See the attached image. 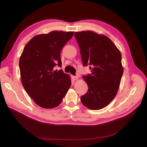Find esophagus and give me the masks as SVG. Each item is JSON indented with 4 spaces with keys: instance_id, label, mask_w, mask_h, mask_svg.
I'll list each match as a JSON object with an SVG mask.
<instances>
[{
    "instance_id": "1",
    "label": "esophagus",
    "mask_w": 147,
    "mask_h": 147,
    "mask_svg": "<svg viewBox=\"0 0 147 147\" xmlns=\"http://www.w3.org/2000/svg\"><path fill=\"white\" fill-rule=\"evenodd\" d=\"M72 78L74 80H77L78 79V77H77V76H72Z\"/></svg>"
}]
</instances>
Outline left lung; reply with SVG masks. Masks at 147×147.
Returning a JSON list of instances; mask_svg holds the SVG:
<instances>
[{"instance_id":"obj_1","label":"left lung","mask_w":147,"mask_h":147,"mask_svg":"<svg viewBox=\"0 0 147 147\" xmlns=\"http://www.w3.org/2000/svg\"><path fill=\"white\" fill-rule=\"evenodd\" d=\"M74 35L80 49L83 65L91 66V73L83 76L89 88L81 96V102L91 110L102 109L117 94L123 74L121 53L104 35L87 30L76 32Z\"/></svg>"}]
</instances>
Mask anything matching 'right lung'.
Wrapping results in <instances>:
<instances>
[{
	"label": "right lung",
	"mask_w": 147,
	"mask_h": 147,
	"mask_svg": "<svg viewBox=\"0 0 147 147\" xmlns=\"http://www.w3.org/2000/svg\"><path fill=\"white\" fill-rule=\"evenodd\" d=\"M74 32L53 30L31 38L24 48L19 66L23 86L38 106L53 109L58 106L71 86L69 75L61 67V51Z\"/></svg>",
	"instance_id": "add662e5"
}]
</instances>
